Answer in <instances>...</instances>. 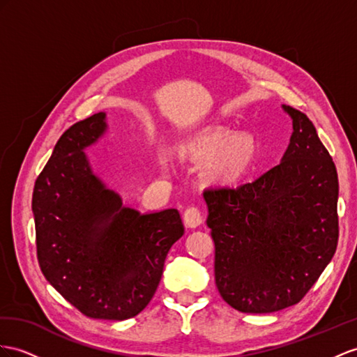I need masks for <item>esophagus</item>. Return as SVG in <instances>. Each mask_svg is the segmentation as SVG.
Instances as JSON below:
<instances>
[{"label":"esophagus","instance_id":"1","mask_svg":"<svg viewBox=\"0 0 357 357\" xmlns=\"http://www.w3.org/2000/svg\"><path fill=\"white\" fill-rule=\"evenodd\" d=\"M204 218H202V214H200V211L195 206H190L185 209L184 213V223L187 227H197L202 225Z\"/></svg>","mask_w":357,"mask_h":357}]
</instances>
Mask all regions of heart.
I'll use <instances>...</instances> for the list:
<instances>
[{"instance_id":"b5f03b06","label":"heart","mask_w":357,"mask_h":357,"mask_svg":"<svg viewBox=\"0 0 357 357\" xmlns=\"http://www.w3.org/2000/svg\"><path fill=\"white\" fill-rule=\"evenodd\" d=\"M182 160L205 164L202 181L209 187H231L248 175L257 158V144L250 135L236 134L229 128L214 125L204 128L179 146ZM158 166L167 169L164 152L157 155Z\"/></svg>"}]
</instances>
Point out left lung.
<instances>
[{
	"instance_id": "obj_1",
	"label": "left lung",
	"mask_w": 357,
	"mask_h": 357,
	"mask_svg": "<svg viewBox=\"0 0 357 357\" xmlns=\"http://www.w3.org/2000/svg\"><path fill=\"white\" fill-rule=\"evenodd\" d=\"M282 108L292 134L278 166L249 184L204 193L217 289L245 314L298 303L337 245L335 162L307 116Z\"/></svg>"
}]
</instances>
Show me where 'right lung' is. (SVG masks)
<instances>
[{"label":"right lung","mask_w":357,"mask_h":357,"mask_svg":"<svg viewBox=\"0 0 357 357\" xmlns=\"http://www.w3.org/2000/svg\"><path fill=\"white\" fill-rule=\"evenodd\" d=\"M107 128L96 113L65 131L36 179L31 209L43 276L86 317L122 321L148 306L184 225L175 208L125 206L93 172L84 151Z\"/></svg>","instance_id":"add662e5"}]
</instances>
